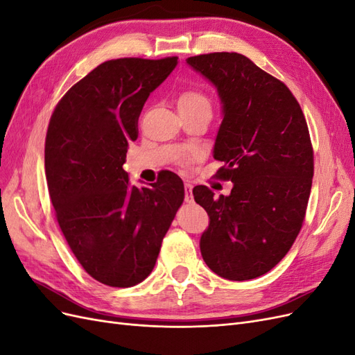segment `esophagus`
I'll return each instance as SVG.
<instances>
[{"mask_svg": "<svg viewBox=\"0 0 355 355\" xmlns=\"http://www.w3.org/2000/svg\"><path fill=\"white\" fill-rule=\"evenodd\" d=\"M185 201L194 202V196H192V185L191 184H185Z\"/></svg>", "mask_w": 355, "mask_h": 355, "instance_id": "34e87169", "label": "esophagus"}]
</instances>
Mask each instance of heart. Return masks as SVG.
Wrapping results in <instances>:
<instances>
[{
    "mask_svg": "<svg viewBox=\"0 0 355 355\" xmlns=\"http://www.w3.org/2000/svg\"><path fill=\"white\" fill-rule=\"evenodd\" d=\"M207 108L210 110L211 105L206 94L196 89H189L182 92L178 98V110H198Z\"/></svg>",
    "mask_w": 355,
    "mask_h": 355,
    "instance_id": "obj_1",
    "label": "heart"
}]
</instances>
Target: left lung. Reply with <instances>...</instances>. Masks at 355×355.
Here are the masks:
<instances>
[{
	"instance_id": "1",
	"label": "left lung",
	"mask_w": 355,
	"mask_h": 355,
	"mask_svg": "<svg viewBox=\"0 0 355 355\" xmlns=\"http://www.w3.org/2000/svg\"><path fill=\"white\" fill-rule=\"evenodd\" d=\"M187 63L218 92L222 123L213 157L225 163L219 179L234 184L218 198L204 185L192 189L210 219L201 256L227 280H252L283 259L302 228L314 175L308 125L286 84L240 53Z\"/></svg>"
}]
</instances>
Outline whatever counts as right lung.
I'll use <instances>...</instances> for the list:
<instances>
[{
  "mask_svg": "<svg viewBox=\"0 0 355 355\" xmlns=\"http://www.w3.org/2000/svg\"><path fill=\"white\" fill-rule=\"evenodd\" d=\"M176 65L178 58L103 62L50 118L44 163L59 227L84 270L106 286L132 287L151 274L184 201L175 173L137 188L123 168L148 96Z\"/></svg>",
  "mask_w": 355,
  "mask_h": 355,
  "instance_id": "obj_1",
  "label": "right lung"
}]
</instances>
